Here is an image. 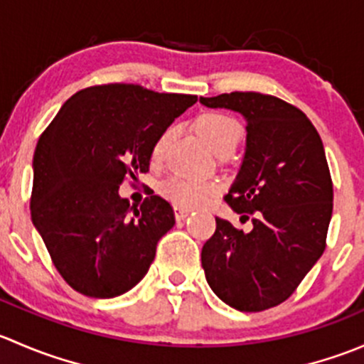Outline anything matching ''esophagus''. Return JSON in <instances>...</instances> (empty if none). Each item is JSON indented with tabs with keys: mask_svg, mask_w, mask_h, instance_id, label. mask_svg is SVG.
I'll return each mask as SVG.
<instances>
[{
	"mask_svg": "<svg viewBox=\"0 0 364 364\" xmlns=\"http://www.w3.org/2000/svg\"><path fill=\"white\" fill-rule=\"evenodd\" d=\"M174 215H176V220H178V222H181V220H185L186 216L190 215V209H185V208H174Z\"/></svg>",
	"mask_w": 364,
	"mask_h": 364,
	"instance_id": "34e87169",
	"label": "esophagus"
}]
</instances>
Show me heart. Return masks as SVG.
I'll use <instances>...</instances> for the list:
<instances>
[{
	"label": "heart",
	"instance_id": "1",
	"mask_svg": "<svg viewBox=\"0 0 364 364\" xmlns=\"http://www.w3.org/2000/svg\"><path fill=\"white\" fill-rule=\"evenodd\" d=\"M197 128L203 137L211 146L213 151L225 153L232 151L243 135V127L240 121L223 112H205L197 119ZM172 137V128H167L164 134L156 139L153 146L151 159L159 161L164 159L165 149ZM160 193L178 208H197L208 203L209 199L218 193V183L213 179H193L188 176H171L160 185Z\"/></svg>",
	"mask_w": 364,
	"mask_h": 364
}]
</instances>
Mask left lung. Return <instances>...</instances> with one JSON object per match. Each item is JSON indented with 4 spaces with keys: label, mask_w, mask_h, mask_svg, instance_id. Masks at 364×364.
Instances as JSON below:
<instances>
[{
    "label": "left lung",
    "mask_w": 364,
    "mask_h": 364,
    "mask_svg": "<svg viewBox=\"0 0 364 364\" xmlns=\"http://www.w3.org/2000/svg\"><path fill=\"white\" fill-rule=\"evenodd\" d=\"M200 104L247 121L245 156L225 200L253 216L250 232L216 218L200 253L205 280L236 310H267L296 291L326 248L333 183L324 146L306 114L271 95L236 91Z\"/></svg>",
    "instance_id": "1"
}]
</instances>
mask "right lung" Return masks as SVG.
<instances>
[{
  "mask_svg": "<svg viewBox=\"0 0 364 364\" xmlns=\"http://www.w3.org/2000/svg\"><path fill=\"white\" fill-rule=\"evenodd\" d=\"M197 102L135 84H105L70 97L33 155L31 220L72 289L109 299L148 273L156 243L174 227L171 204L141 208L119 185L149 171L156 139Z\"/></svg>",
  "mask_w": 364,
  "mask_h": 364,
  "instance_id": "obj_1",
  "label": "right lung"
}]
</instances>
